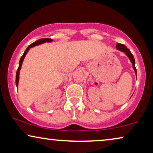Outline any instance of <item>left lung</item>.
Masks as SVG:
<instances>
[{
	"label": "left lung",
	"instance_id": "1",
	"mask_svg": "<svg viewBox=\"0 0 153 153\" xmlns=\"http://www.w3.org/2000/svg\"><path fill=\"white\" fill-rule=\"evenodd\" d=\"M116 49L119 50V51L124 52L125 55H126L127 57L129 58V60H130L131 63H132V68L134 69V70L136 75H137V69H136V67H135V60H134V56L131 54V51H129V49H127V47L125 45H123V44H120V43L116 44Z\"/></svg>",
	"mask_w": 153,
	"mask_h": 153
}]
</instances>
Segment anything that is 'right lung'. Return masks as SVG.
Masks as SVG:
<instances>
[{
	"instance_id": "1",
	"label": "right lung",
	"mask_w": 153,
	"mask_h": 153,
	"mask_svg": "<svg viewBox=\"0 0 153 153\" xmlns=\"http://www.w3.org/2000/svg\"><path fill=\"white\" fill-rule=\"evenodd\" d=\"M52 41H53V39H49V38H42V39H38V40L35 41V42L32 43L30 45H29L28 47L26 48V50L24 51V54H23V56L20 58L19 64V68L17 69V70H16V87L18 88L19 81V73H20L21 68H22L23 61H24L25 56H26V55L27 54V53L28 52L29 50H30V48L34 47H35V46L39 45H41V44H43V43H45V42H51Z\"/></svg>"
}]
</instances>
